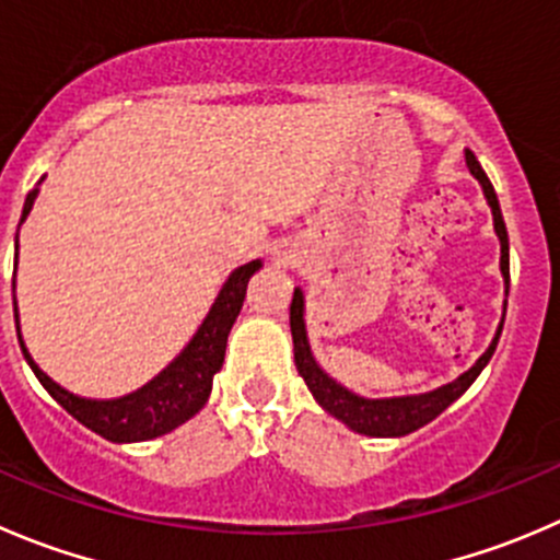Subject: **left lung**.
<instances>
[{
  "mask_svg": "<svg viewBox=\"0 0 560 560\" xmlns=\"http://www.w3.org/2000/svg\"><path fill=\"white\" fill-rule=\"evenodd\" d=\"M465 164H468L470 175L479 180L481 191H485L487 205L492 210V226H495V235L501 241V276L503 284H506L509 295V235L506 224H503L501 205H498L495 188H492L490 177L485 175L481 164L476 161V155L470 150H465ZM503 317H506V303H503ZM290 330H292V347H295V366L298 374L306 380L308 390L317 399V405L323 407L325 412H330L334 418H339L341 424L350 427L358 435L369 438H401L410 435V432L421 430L424 424H430L432 418L441 416L452 401H457L465 390L474 385V380L479 377L481 369L490 363L492 352H495L498 339H501L503 319L495 330V339L490 341V347L485 350V355L468 369V372L459 374L452 383L441 385L435 390H424V394H407V396H361L355 390H350L347 385L336 383L328 372L317 363L314 358L312 345H308L306 334V298H303L301 287H295V295H292L290 306Z\"/></svg>",
  "mask_w": 560,
  "mask_h": 560,
  "instance_id": "8db88e82",
  "label": "left lung"
}]
</instances>
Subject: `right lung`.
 Instances as JSON below:
<instances>
[{"label": "right lung", "mask_w": 560, "mask_h": 560, "mask_svg": "<svg viewBox=\"0 0 560 560\" xmlns=\"http://www.w3.org/2000/svg\"><path fill=\"white\" fill-rule=\"evenodd\" d=\"M43 183V177H40ZM40 183L26 194L24 210H21V224L26 215L32 213L37 194H40ZM19 224V226H21ZM15 268H19V235H15ZM262 268V259H252V262L241 265L230 273L224 287L215 295L213 306L205 314L202 325L197 334L191 336L186 347L177 352L172 363H166L150 383L142 388L130 390V394L117 396V399H90V396H79L73 390L62 388L54 383L46 372L35 363L30 355L21 336L19 325V303L13 298V312H15V330H19V345L24 350L26 363L32 366L35 377L40 380L43 388L75 418L86 430L95 435L106 438L112 443H142L153 441V438L166 435V432L177 430L186 424L188 418L197 416L208 401L210 390H213L215 372H221L226 352V336H230L232 325H235L237 314H241L243 301H246V287L257 270ZM15 290V281H13Z\"/></svg>", "instance_id": "1"}]
</instances>
